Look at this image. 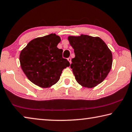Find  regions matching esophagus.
<instances>
[{
  "instance_id": "34e87169",
  "label": "esophagus",
  "mask_w": 132,
  "mask_h": 132,
  "mask_svg": "<svg viewBox=\"0 0 132 132\" xmlns=\"http://www.w3.org/2000/svg\"><path fill=\"white\" fill-rule=\"evenodd\" d=\"M68 61L70 62V63H71V58L70 57L68 58Z\"/></svg>"
}]
</instances>
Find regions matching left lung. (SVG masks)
<instances>
[{
  "instance_id": "obj_1",
  "label": "left lung",
  "mask_w": 132,
  "mask_h": 132,
  "mask_svg": "<svg viewBox=\"0 0 132 132\" xmlns=\"http://www.w3.org/2000/svg\"><path fill=\"white\" fill-rule=\"evenodd\" d=\"M75 57L71 59L75 79L84 87L93 88L104 81L110 71L112 54L106 44L99 37L87 35L69 36Z\"/></svg>"
}]
</instances>
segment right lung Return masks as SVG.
Segmentation results:
<instances>
[{
  "label": "right lung",
  "instance_id": "add662e5",
  "mask_svg": "<svg viewBox=\"0 0 132 132\" xmlns=\"http://www.w3.org/2000/svg\"><path fill=\"white\" fill-rule=\"evenodd\" d=\"M61 41L55 34L32 39L21 51L20 62L28 79L37 86L47 88L59 81L62 70L70 66L57 48Z\"/></svg>",
  "mask_w": 132,
  "mask_h": 132
}]
</instances>
